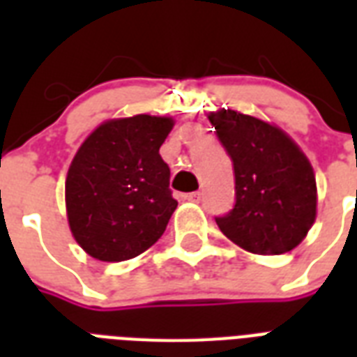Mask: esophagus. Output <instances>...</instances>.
Masks as SVG:
<instances>
[{"label": "esophagus", "mask_w": 357, "mask_h": 357, "mask_svg": "<svg viewBox=\"0 0 357 357\" xmlns=\"http://www.w3.org/2000/svg\"><path fill=\"white\" fill-rule=\"evenodd\" d=\"M183 198L187 202H200V192L195 190V192H189V195H183Z\"/></svg>", "instance_id": "esophagus-1"}]
</instances>
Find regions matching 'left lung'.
<instances>
[{
  "label": "left lung",
  "instance_id": "obj_1",
  "mask_svg": "<svg viewBox=\"0 0 357 357\" xmlns=\"http://www.w3.org/2000/svg\"><path fill=\"white\" fill-rule=\"evenodd\" d=\"M234 162L235 206L218 228L252 254H285L302 243L317 215L315 174L282 129L222 109L209 114Z\"/></svg>",
  "mask_w": 357,
  "mask_h": 357
}]
</instances>
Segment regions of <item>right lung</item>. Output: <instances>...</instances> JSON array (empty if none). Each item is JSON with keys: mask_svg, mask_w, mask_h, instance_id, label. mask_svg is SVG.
I'll list each match as a JSON object with an SVG mask.
<instances>
[{"mask_svg": "<svg viewBox=\"0 0 357 357\" xmlns=\"http://www.w3.org/2000/svg\"><path fill=\"white\" fill-rule=\"evenodd\" d=\"M172 126L150 114L109 120L81 144L66 176V213L89 255L131 259L165 234L178 202L159 148Z\"/></svg>", "mask_w": 357, "mask_h": 357, "instance_id": "add662e5", "label": "right lung"}]
</instances>
